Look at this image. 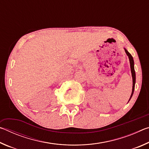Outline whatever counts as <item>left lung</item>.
Listing matches in <instances>:
<instances>
[{
    "label": "left lung",
    "mask_w": 149,
    "mask_h": 149,
    "mask_svg": "<svg viewBox=\"0 0 149 149\" xmlns=\"http://www.w3.org/2000/svg\"><path fill=\"white\" fill-rule=\"evenodd\" d=\"M125 52L126 54L128 56V58H129L130 60V68H131V72H132V79H133V87H132V95H131V97L129 99V101L130 100V99H132L133 92H134V89H135V69H134V61H133V58L132 55L129 52L127 51L124 48ZM128 101V102H129Z\"/></svg>",
    "instance_id": "left-lung-1"
}]
</instances>
